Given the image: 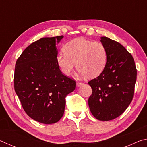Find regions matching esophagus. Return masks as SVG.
<instances>
[{"label": "esophagus", "instance_id": "esophagus-1", "mask_svg": "<svg viewBox=\"0 0 147 147\" xmlns=\"http://www.w3.org/2000/svg\"><path fill=\"white\" fill-rule=\"evenodd\" d=\"M82 85H83L82 82H76V87H80Z\"/></svg>", "mask_w": 147, "mask_h": 147}]
</instances>
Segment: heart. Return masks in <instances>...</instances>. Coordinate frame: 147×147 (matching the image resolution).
Returning <instances> with one entry per match:
<instances>
[{
  "instance_id": "obj_1",
  "label": "heart",
  "mask_w": 147,
  "mask_h": 147,
  "mask_svg": "<svg viewBox=\"0 0 147 147\" xmlns=\"http://www.w3.org/2000/svg\"><path fill=\"white\" fill-rule=\"evenodd\" d=\"M64 53L56 56V63L64 75L69 76L76 65L82 75L95 78L102 73L108 59L106 47L99 42L80 38L68 42Z\"/></svg>"
}]
</instances>
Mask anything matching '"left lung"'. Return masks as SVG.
I'll return each mask as SVG.
<instances>
[{
	"instance_id": "1",
	"label": "left lung",
	"mask_w": 147,
	"mask_h": 147,
	"mask_svg": "<svg viewBox=\"0 0 147 147\" xmlns=\"http://www.w3.org/2000/svg\"><path fill=\"white\" fill-rule=\"evenodd\" d=\"M108 54L105 69L88 84L92 89L88 104L91 113L100 121L120 116L132 100L137 70L132 56L118 42L101 37Z\"/></svg>"
}]
</instances>
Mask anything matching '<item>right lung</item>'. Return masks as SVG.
Masks as SVG:
<instances>
[{"mask_svg": "<svg viewBox=\"0 0 147 147\" xmlns=\"http://www.w3.org/2000/svg\"><path fill=\"white\" fill-rule=\"evenodd\" d=\"M63 36L43 38L26 47L17 59L14 88L27 115L41 123L60 120L65 97L75 89L76 82L63 75L56 63Z\"/></svg>", "mask_w": 147, "mask_h": 147, "instance_id": "right-lung-1", "label": "right lung"}]
</instances>
